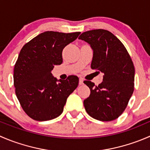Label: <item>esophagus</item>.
<instances>
[{"instance_id":"1","label":"esophagus","mask_w":150,"mask_h":150,"mask_svg":"<svg viewBox=\"0 0 150 150\" xmlns=\"http://www.w3.org/2000/svg\"><path fill=\"white\" fill-rule=\"evenodd\" d=\"M83 79L82 78H80L79 79V85H83Z\"/></svg>"}]
</instances>
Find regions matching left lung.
I'll use <instances>...</instances> for the list:
<instances>
[{"instance_id": "1", "label": "left lung", "mask_w": 150, "mask_h": 150, "mask_svg": "<svg viewBox=\"0 0 150 150\" xmlns=\"http://www.w3.org/2000/svg\"><path fill=\"white\" fill-rule=\"evenodd\" d=\"M78 39L90 45L93 51L91 68L104 74L96 86L85 81L91 90L83 104L88 114L96 120L112 121L123 112L134 89L135 69L129 54L120 40L102 29L84 32Z\"/></svg>"}]
</instances>
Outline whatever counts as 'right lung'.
Instances as JSON below:
<instances>
[{"instance_id":"right-lung-1","label":"right lung","mask_w":150,"mask_h":150,"mask_svg":"<svg viewBox=\"0 0 150 150\" xmlns=\"http://www.w3.org/2000/svg\"><path fill=\"white\" fill-rule=\"evenodd\" d=\"M80 34L46 31L21 49L14 66L13 84L22 109L33 120L46 121L59 117L68 96L78 87L77 76L57 80L51 71L62 63L64 47Z\"/></svg>"}]
</instances>
